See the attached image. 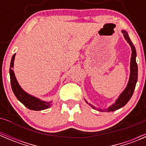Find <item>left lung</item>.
<instances>
[{
	"label": "left lung",
	"instance_id": "8db88e82",
	"mask_svg": "<svg viewBox=\"0 0 146 146\" xmlns=\"http://www.w3.org/2000/svg\"><path fill=\"white\" fill-rule=\"evenodd\" d=\"M122 33L123 34V36L124 38L126 39V40L127 41L128 43L129 44L131 47V66H130V77H129V80L128 82V85L126 86V89L123 90V92H122L120 95V96L119 97V98L117 99V100L115 102L114 104L111 106V107H109L107 110H104V111H114L115 110H119V109L123 107L129 101V100L131 99V98L133 95V92H134L135 88H136V85L137 82V80H138V65H137L136 61V51L135 46H133V43L131 41L130 38H129V35H128L127 32L124 30H122ZM88 104L89 103L88 102H86ZM91 106V107L93 109H96L94 106H92V104H89ZM100 111H103L102 110H99Z\"/></svg>",
	"mask_w": 146,
	"mask_h": 146
}]
</instances>
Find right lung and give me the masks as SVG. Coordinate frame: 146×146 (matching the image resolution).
<instances>
[{"instance_id":"add662e5","label":"right lung","mask_w":146,"mask_h":146,"mask_svg":"<svg viewBox=\"0 0 146 146\" xmlns=\"http://www.w3.org/2000/svg\"><path fill=\"white\" fill-rule=\"evenodd\" d=\"M15 54L13 56L10 62V83H11V88L14 92L15 95L20 102L23 103L27 108L31 110H35V111H39L48 109L51 106V102H46L40 100L32 95H29L27 92H25L17 82V80L15 76V73L12 68H13L14 64V59Z\"/></svg>"}]
</instances>
